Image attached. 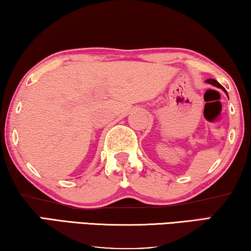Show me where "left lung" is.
<instances>
[{
    "label": "left lung",
    "mask_w": 251,
    "mask_h": 251,
    "mask_svg": "<svg viewBox=\"0 0 251 251\" xmlns=\"http://www.w3.org/2000/svg\"><path fill=\"white\" fill-rule=\"evenodd\" d=\"M206 82H208V83H210V85H213V86H215V87H218V88H222V89L226 92L227 94V91H226V89L225 88H224L221 83H219L217 80H215V79H207V80H206Z\"/></svg>",
    "instance_id": "obj_1"
}]
</instances>
